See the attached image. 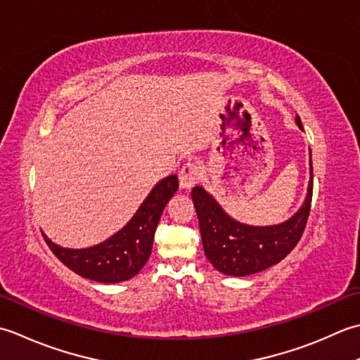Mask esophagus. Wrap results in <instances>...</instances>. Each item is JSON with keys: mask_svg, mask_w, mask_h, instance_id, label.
Masks as SVG:
<instances>
[{"mask_svg": "<svg viewBox=\"0 0 360 360\" xmlns=\"http://www.w3.org/2000/svg\"><path fill=\"white\" fill-rule=\"evenodd\" d=\"M202 167L200 165L194 163V161H188V163L181 167L179 172V180H180V186L189 189L193 188L194 185L200 181L202 179Z\"/></svg>", "mask_w": 360, "mask_h": 360, "instance_id": "esophagus-1", "label": "esophagus"}]
</instances>
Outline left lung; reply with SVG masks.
Segmentation results:
<instances>
[{"mask_svg":"<svg viewBox=\"0 0 360 360\" xmlns=\"http://www.w3.org/2000/svg\"><path fill=\"white\" fill-rule=\"evenodd\" d=\"M297 124L303 129L300 116H297ZM191 195L199 217L203 250L210 262L225 275L247 276L284 259L302 239L312 203V161L311 181L303 207L281 225L239 224L225 214L202 186H194Z\"/></svg>","mask_w":360,"mask_h":360,"instance_id":"obj_1","label":"left lung"}]
</instances>
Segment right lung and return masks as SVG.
Wrapping results in <instances>:
<instances>
[{"instance_id":"right-lung-1","label":"right lung","mask_w":360,"mask_h":360,"mask_svg":"<svg viewBox=\"0 0 360 360\" xmlns=\"http://www.w3.org/2000/svg\"><path fill=\"white\" fill-rule=\"evenodd\" d=\"M177 189V175L161 180L150 191L131 221L121 231L94 247L72 250L56 245L45 234L43 238L57 259L75 274L105 284L127 281L148 262L161 212Z\"/></svg>"}]
</instances>
